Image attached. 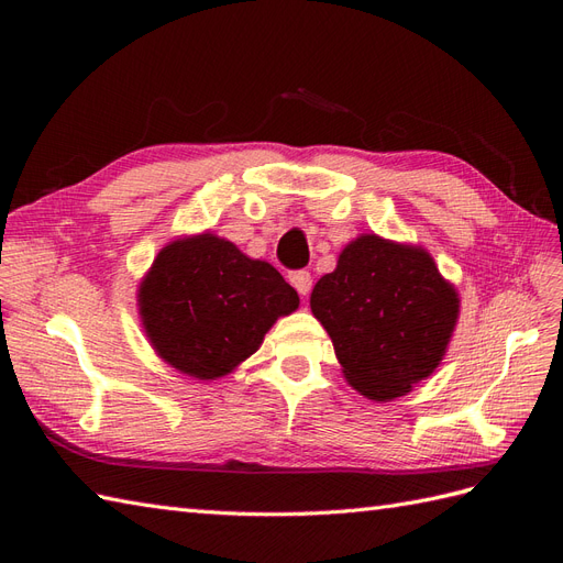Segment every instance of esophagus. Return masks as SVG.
Wrapping results in <instances>:
<instances>
[{
	"label": "esophagus",
	"instance_id": "esophagus-1",
	"mask_svg": "<svg viewBox=\"0 0 563 563\" xmlns=\"http://www.w3.org/2000/svg\"><path fill=\"white\" fill-rule=\"evenodd\" d=\"M288 282H291V286L296 288L300 296H308L312 291V275L308 269L291 272V275H288Z\"/></svg>",
	"mask_w": 563,
	"mask_h": 563
}]
</instances>
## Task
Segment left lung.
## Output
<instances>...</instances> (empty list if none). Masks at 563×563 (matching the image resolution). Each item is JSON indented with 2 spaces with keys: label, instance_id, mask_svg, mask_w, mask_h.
<instances>
[{
  "label": "left lung",
  "instance_id": "8db88e82",
  "mask_svg": "<svg viewBox=\"0 0 563 563\" xmlns=\"http://www.w3.org/2000/svg\"><path fill=\"white\" fill-rule=\"evenodd\" d=\"M347 383L373 401L406 395L439 366L460 300L432 255L364 234L310 298Z\"/></svg>",
  "mask_w": 563,
  "mask_h": 563
}]
</instances>
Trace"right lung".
<instances>
[{"instance_id": "add662e5", "label": "right lung", "mask_w": 563, "mask_h": 563, "mask_svg": "<svg viewBox=\"0 0 563 563\" xmlns=\"http://www.w3.org/2000/svg\"><path fill=\"white\" fill-rule=\"evenodd\" d=\"M298 294L269 263L251 261L213 234L159 251L139 305L152 347L164 362L199 380L225 376L261 347Z\"/></svg>"}]
</instances>
